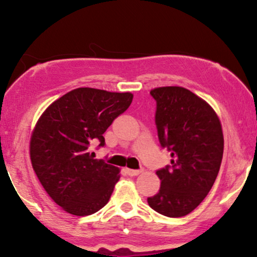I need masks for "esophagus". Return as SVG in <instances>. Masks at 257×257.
<instances>
[{"label":"esophagus","mask_w":257,"mask_h":257,"mask_svg":"<svg viewBox=\"0 0 257 257\" xmlns=\"http://www.w3.org/2000/svg\"><path fill=\"white\" fill-rule=\"evenodd\" d=\"M125 172H126V174H128L129 176H137V175H139V174L143 173V169H140V170H135V169H125Z\"/></svg>","instance_id":"obj_1"}]
</instances>
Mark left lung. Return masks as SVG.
<instances>
[{
    "label": "left lung",
    "mask_w": 257,
    "mask_h": 257,
    "mask_svg": "<svg viewBox=\"0 0 257 257\" xmlns=\"http://www.w3.org/2000/svg\"><path fill=\"white\" fill-rule=\"evenodd\" d=\"M156 125L159 143L172 151V164L157 170L158 193L147 198L155 211L181 217L198 206L213 187L223 155V134L216 112L182 87H158Z\"/></svg>",
    "instance_id": "left-lung-1"
}]
</instances>
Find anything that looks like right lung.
Listing matches in <instances>:
<instances>
[{
  "label": "right lung",
  "instance_id": "add662e5",
  "mask_svg": "<svg viewBox=\"0 0 257 257\" xmlns=\"http://www.w3.org/2000/svg\"><path fill=\"white\" fill-rule=\"evenodd\" d=\"M133 101V94L95 88L73 89L52 102L30 139V159L41 185L59 206L87 216L107 204L119 169L90 155L102 134Z\"/></svg>",
  "mask_w": 257,
  "mask_h": 257
}]
</instances>
